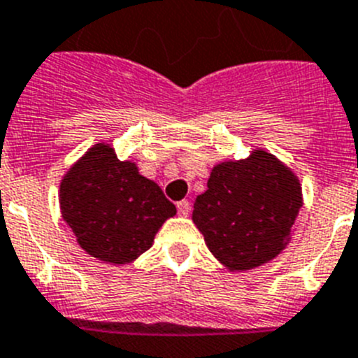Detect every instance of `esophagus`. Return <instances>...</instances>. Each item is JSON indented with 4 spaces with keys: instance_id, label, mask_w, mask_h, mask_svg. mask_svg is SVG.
<instances>
[{
    "instance_id": "obj_1",
    "label": "esophagus",
    "mask_w": 358,
    "mask_h": 358,
    "mask_svg": "<svg viewBox=\"0 0 358 358\" xmlns=\"http://www.w3.org/2000/svg\"><path fill=\"white\" fill-rule=\"evenodd\" d=\"M176 207H178V214L180 216H187L189 213H191V203H189L187 200H182L176 203Z\"/></svg>"
}]
</instances>
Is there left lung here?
<instances>
[{
	"mask_svg": "<svg viewBox=\"0 0 358 358\" xmlns=\"http://www.w3.org/2000/svg\"><path fill=\"white\" fill-rule=\"evenodd\" d=\"M303 207L294 171L265 149L213 167L192 222L213 256L231 272L265 265L285 250Z\"/></svg>",
	"mask_w": 358,
	"mask_h": 358,
	"instance_id": "obj_1",
	"label": "left lung"
}]
</instances>
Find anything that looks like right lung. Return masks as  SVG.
I'll list each match as a JSON object with an SVG mask.
<instances>
[{
	"label": "right lung",
	"instance_id": "add662e5",
	"mask_svg": "<svg viewBox=\"0 0 358 358\" xmlns=\"http://www.w3.org/2000/svg\"><path fill=\"white\" fill-rule=\"evenodd\" d=\"M63 220L80 248L110 265H127L151 248L176 207L135 162L119 160L110 144L92 145L59 187Z\"/></svg>",
	"mask_w": 358,
	"mask_h": 358
}]
</instances>
